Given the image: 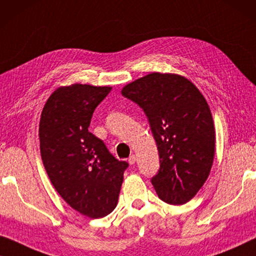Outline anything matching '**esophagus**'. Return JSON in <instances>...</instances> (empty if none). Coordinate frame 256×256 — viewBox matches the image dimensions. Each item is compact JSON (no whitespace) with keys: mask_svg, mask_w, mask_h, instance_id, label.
<instances>
[{"mask_svg":"<svg viewBox=\"0 0 256 256\" xmlns=\"http://www.w3.org/2000/svg\"><path fill=\"white\" fill-rule=\"evenodd\" d=\"M136 161V158L134 154H133V156H131L128 158V164H134Z\"/></svg>","mask_w":256,"mask_h":256,"instance_id":"1","label":"esophagus"}]
</instances>
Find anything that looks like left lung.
I'll use <instances>...</instances> for the list:
<instances>
[{"label": "left lung", "instance_id": "obj_1", "mask_svg": "<svg viewBox=\"0 0 256 256\" xmlns=\"http://www.w3.org/2000/svg\"><path fill=\"white\" fill-rule=\"evenodd\" d=\"M148 118L160 169L152 184L160 200L189 202L210 174L214 156V125L208 104L192 82L178 74L150 73L122 89Z\"/></svg>", "mask_w": 256, "mask_h": 256}]
</instances>
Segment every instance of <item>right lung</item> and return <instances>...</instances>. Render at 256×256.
Returning <instances> with one entry per match:
<instances>
[{
  "label": "right lung",
  "mask_w": 256,
  "mask_h": 256,
  "mask_svg": "<svg viewBox=\"0 0 256 256\" xmlns=\"http://www.w3.org/2000/svg\"><path fill=\"white\" fill-rule=\"evenodd\" d=\"M110 90L80 84L58 88L46 100L39 123L42 160L53 186L89 218L114 210L128 167L88 131L94 111Z\"/></svg>",
  "instance_id": "right-lung-1"
}]
</instances>
